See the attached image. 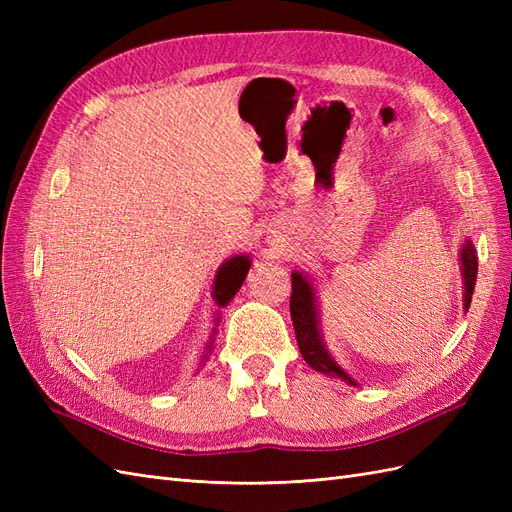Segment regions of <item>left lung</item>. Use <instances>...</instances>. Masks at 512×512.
<instances>
[{
	"mask_svg": "<svg viewBox=\"0 0 512 512\" xmlns=\"http://www.w3.org/2000/svg\"><path fill=\"white\" fill-rule=\"evenodd\" d=\"M459 265H461V277H463V307H466L468 312L472 303L474 284H476V271H478L476 247L470 239H466L461 245ZM290 277H292L290 316H292L294 333H297V344L305 363L324 376L344 380L346 384H352V386H361V382H356L348 371L333 359L327 344H324V337L320 331L318 294H316L312 277L303 271H292Z\"/></svg>",
	"mask_w": 512,
	"mask_h": 512,
	"instance_id": "1",
	"label": "left lung"
}]
</instances>
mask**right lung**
<instances>
[{
    "label": "right lung",
    "mask_w": 512,
    "mask_h": 512,
    "mask_svg": "<svg viewBox=\"0 0 512 512\" xmlns=\"http://www.w3.org/2000/svg\"><path fill=\"white\" fill-rule=\"evenodd\" d=\"M250 267H252V260H250V256H245V254H237V256H232V258L222 262V267L218 269V273H215L213 292H211L215 305L226 307L232 301V297H235L239 288L243 286L245 275H247V271H250ZM218 322H220V312L215 314V327L209 335V344L203 352V361H200V367L207 363L209 354L213 350V339H215V333H218Z\"/></svg>",
    "instance_id": "right-lung-1"
}]
</instances>
